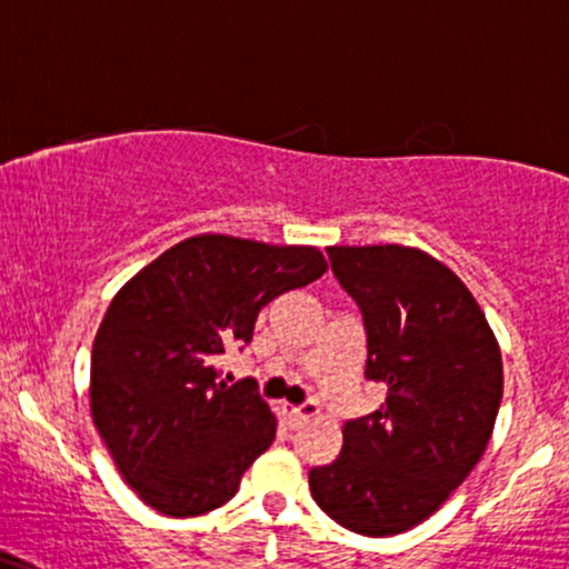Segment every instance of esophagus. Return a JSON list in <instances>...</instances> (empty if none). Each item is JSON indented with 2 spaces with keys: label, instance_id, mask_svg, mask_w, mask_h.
Wrapping results in <instances>:
<instances>
[{
  "label": "esophagus",
  "instance_id": "esophagus-1",
  "mask_svg": "<svg viewBox=\"0 0 569 569\" xmlns=\"http://www.w3.org/2000/svg\"><path fill=\"white\" fill-rule=\"evenodd\" d=\"M318 413H320V408L315 400H307V402H302V406H286V419H289L291 429L302 427V423H307L312 416H318Z\"/></svg>",
  "mask_w": 569,
  "mask_h": 569
}]
</instances>
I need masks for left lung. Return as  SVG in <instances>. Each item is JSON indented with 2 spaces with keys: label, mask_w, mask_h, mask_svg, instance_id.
Segmentation results:
<instances>
[{
  "label": "left lung",
  "mask_w": 569,
  "mask_h": 569,
  "mask_svg": "<svg viewBox=\"0 0 569 569\" xmlns=\"http://www.w3.org/2000/svg\"><path fill=\"white\" fill-rule=\"evenodd\" d=\"M366 326L379 410L345 423L337 461L310 469L315 503L360 536L432 517L477 467L503 395L498 341L453 270L410 246H331Z\"/></svg>",
  "instance_id": "obj_1"
}]
</instances>
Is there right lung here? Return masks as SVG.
<instances>
[{"label":"right lung","instance_id":"1","mask_svg":"<svg viewBox=\"0 0 569 569\" xmlns=\"http://www.w3.org/2000/svg\"><path fill=\"white\" fill-rule=\"evenodd\" d=\"M326 267L315 246L207 232L116 293L92 345V421L150 509L198 517L236 496L276 440V416L254 379H219V355L249 345L259 310Z\"/></svg>","mask_w":569,"mask_h":569}]
</instances>
